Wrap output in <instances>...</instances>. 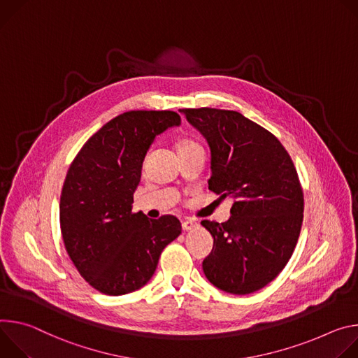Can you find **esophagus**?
I'll return each mask as SVG.
<instances>
[{
	"instance_id": "34e87169",
	"label": "esophagus",
	"mask_w": 358,
	"mask_h": 358,
	"mask_svg": "<svg viewBox=\"0 0 358 358\" xmlns=\"http://www.w3.org/2000/svg\"><path fill=\"white\" fill-rule=\"evenodd\" d=\"M199 224H197V222H194V220H192V219H187V220H185V222H182V227H183V230H193L194 227H197Z\"/></svg>"
}]
</instances>
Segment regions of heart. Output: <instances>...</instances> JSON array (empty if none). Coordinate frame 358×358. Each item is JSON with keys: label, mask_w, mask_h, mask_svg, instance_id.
<instances>
[{"label": "heart", "mask_w": 358, "mask_h": 358, "mask_svg": "<svg viewBox=\"0 0 358 358\" xmlns=\"http://www.w3.org/2000/svg\"><path fill=\"white\" fill-rule=\"evenodd\" d=\"M190 145H197V143L194 141H192V139H185V141L180 142L179 148H185V146H190Z\"/></svg>", "instance_id": "heart-1"}]
</instances>
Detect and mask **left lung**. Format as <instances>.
I'll use <instances>...</instances> for the list:
<instances>
[{
  "label": "left lung",
  "instance_id": "obj_1",
  "mask_svg": "<svg viewBox=\"0 0 358 358\" xmlns=\"http://www.w3.org/2000/svg\"><path fill=\"white\" fill-rule=\"evenodd\" d=\"M182 112L209 142V189L236 199L227 222L202 220L213 236L205 275L231 294L257 292L286 267L299 241L304 196L294 164L279 139L241 112Z\"/></svg>",
  "mask_w": 358,
  "mask_h": 358
}]
</instances>
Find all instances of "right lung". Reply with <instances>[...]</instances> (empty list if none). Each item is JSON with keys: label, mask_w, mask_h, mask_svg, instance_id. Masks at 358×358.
Here are the masks:
<instances>
[{"label": "right lung", "mask_w": 358, "mask_h": 358, "mask_svg": "<svg viewBox=\"0 0 358 358\" xmlns=\"http://www.w3.org/2000/svg\"><path fill=\"white\" fill-rule=\"evenodd\" d=\"M179 124L173 110L124 112L85 142L68 169L59 201L62 241L79 274L103 294L145 286L182 231L173 215L148 219L132 212L146 150Z\"/></svg>", "instance_id": "right-lung-1"}]
</instances>
